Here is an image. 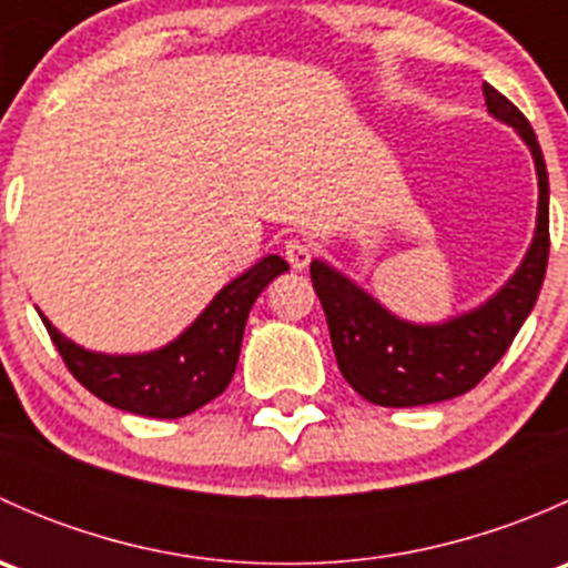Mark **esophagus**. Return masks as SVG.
Returning a JSON list of instances; mask_svg holds the SVG:
<instances>
[{
    "label": "esophagus",
    "mask_w": 568,
    "mask_h": 568,
    "mask_svg": "<svg viewBox=\"0 0 568 568\" xmlns=\"http://www.w3.org/2000/svg\"><path fill=\"white\" fill-rule=\"evenodd\" d=\"M283 252H285V261H288L291 266L305 268L307 263H311V257H313V244L305 242V239L294 236V239H288V242H285Z\"/></svg>",
    "instance_id": "obj_1"
}]
</instances>
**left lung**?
<instances>
[{
	"label": "left lung",
	"mask_w": 568,
	"mask_h": 568,
	"mask_svg": "<svg viewBox=\"0 0 568 568\" xmlns=\"http://www.w3.org/2000/svg\"><path fill=\"white\" fill-rule=\"evenodd\" d=\"M486 109L528 142L538 173V222L523 266L478 311L445 324L415 326L390 316L376 300L326 263H311V280L326 313L343 379L379 406H423L473 390L508 352L530 316L549 257V183L541 148L528 118L491 84Z\"/></svg>",
	"instance_id": "8db88e82"
}]
</instances>
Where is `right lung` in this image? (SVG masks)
<instances>
[{
    "instance_id": "right-lung-1",
    "label": "right lung",
    "mask_w": 568,
    "mask_h": 568,
    "mask_svg": "<svg viewBox=\"0 0 568 568\" xmlns=\"http://www.w3.org/2000/svg\"><path fill=\"white\" fill-rule=\"evenodd\" d=\"M283 272H288L283 257H263L250 272L227 283L178 341L159 352L134 357L84 352L82 346L60 335L45 316L40 318L79 385L114 409L173 420L192 415L194 409L225 393L236 374L244 324L252 305L261 291Z\"/></svg>"
}]
</instances>
